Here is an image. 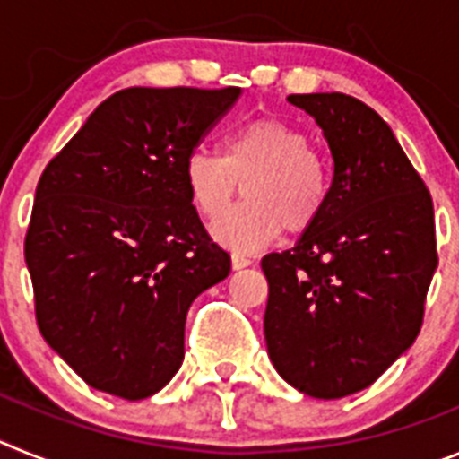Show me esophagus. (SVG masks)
<instances>
[{"mask_svg": "<svg viewBox=\"0 0 459 459\" xmlns=\"http://www.w3.org/2000/svg\"><path fill=\"white\" fill-rule=\"evenodd\" d=\"M250 264H253V259L246 257V255H243V253H234L232 255L234 271H241V269H246V266H250Z\"/></svg>", "mask_w": 459, "mask_h": 459, "instance_id": "obj_1", "label": "esophagus"}]
</instances>
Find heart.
<instances>
[{"mask_svg":"<svg viewBox=\"0 0 459 459\" xmlns=\"http://www.w3.org/2000/svg\"><path fill=\"white\" fill-rule=\"evenodd\" d=\"M195 211L217 218L246 183L247 204L213 225V238L234 253H253L282 227L301 232L317 221L328 197V169L306 133L282 119H255L222 140L221 153L195 149L184 165Z\"/></svg>","mask_w":459,"mask_h":459,"instance_id":"b5f03b06","label":"heart"}]
</instances>
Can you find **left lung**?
Here are the masks:
<instances>
[{
    "label": "left lung",
    "mask_w": 459,
    "mask_h": 459,
    "mask_svg": "<svg viewBox=\"0 0 459 459\" xmlns=\"http://www.w3.org/2000/svg\"><path fill=\"white\" fill-rule=\"evenodd\" d=\"M317 121L333 181L294 248L262 259L266 350L287 384L338 400L416 340L439 257L435 209L388 124L347 93H291Z\"/></svg>",
    "instance_id": "1"
}]
</instances>
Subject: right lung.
Masks as SVG:
<instances>
[{
	"instance_id": "1",
	"label": "right lung",
	"mask_w": 459,
	"mask_h": 459,
	"mask_svg": "<svg viewBox=\"0 0 459 459\" xmlns=\"http://www.w3.org/2000/svg\"><path fill=\"white\" fill-rule=\"evenodd\" d=\"M238 87L112 93L36 186L24 262L40 335L89 386L144 400L184 360L190 303L230 255L188 197L186 158Z\"/></svg>"
}]
</instances>
